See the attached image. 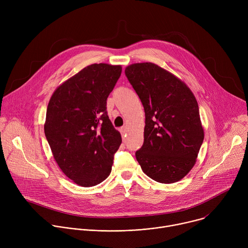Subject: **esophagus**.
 I'll return each mask as SVG.
<instances>
[{"instance_id": "1", "label": "esophagus", "mask_w": 248, "mask_h": 248, "mask_svg": "<svg viewBox=\"0 0 248 248\" xmlns=\"http://www.w3.org/2000/svg\"><path fill=\"white\" fill-rule=\"evenodd\" d=\"M120 131H121V133H122L123 139H124V135H125V133H126V128H125V127H121V128H120Z\"/></svg>"}]
</instances>
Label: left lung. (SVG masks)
Wrapping results in <instances>:
<instances>
[{
	"label": "left lung",
	"instance_id": "obj_1",
	"mask_svg": "<svg viewBox=\"0 0 248 248\" xmlns=\"http://www.w3.org/2000/svg\"><path fill=\"white\" fill-rule=\"evenodd\" d=\"M145 112L144 142L135 157L143 172L161 184L189 172L204 139L197 101L180 78L152 62L125 67Z\"/></svg>",
	"mask_w": 248,
	"mask_h": 248
}]
</instances>
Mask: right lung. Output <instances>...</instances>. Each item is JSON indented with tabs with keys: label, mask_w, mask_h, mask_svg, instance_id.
Returning a JSON list of instances; mask_svg holds the SVG:
<instances>
[{
	"label": "right lung",
	"mask_w": 248,
	"mask_h": 248,
	"mask_svg": "<svg viewBox=\"0 0 248 248\" xmlns=\"http://www.w3.org/2000/svg\"><path fill=\"white\" fill-rule=\"evenodd\" d=\"M121 74V65L90 64L62 83L49 101L48 143L62 171L80 186H97L111 173L122 136L106 106Z\"/></svg>",
	"instance_id": "1"
}]
</instances>
